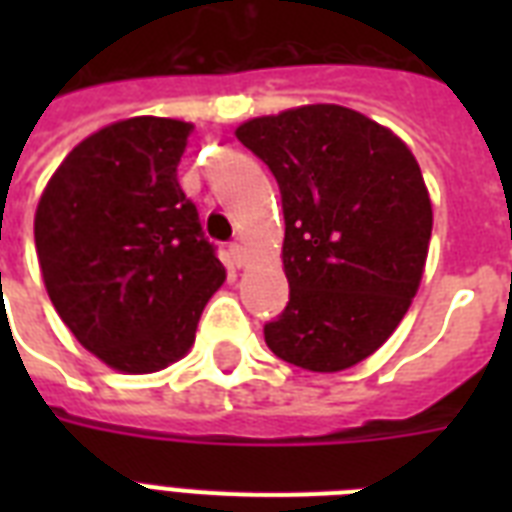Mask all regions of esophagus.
Masks as SVG:
<instances>
[{
	"label": "esophagus",
	"instance_id": "obj_1",
	"mask_svg": "<svg viewBox=\"0 0 512 512\" xmlns=\"http://www.w3.org/2000/svg\"><path fill=\"white\" fill-rule=\"evenodd\" d=\"M231 257H233V263L239 265V268L241 265H247V249L241 247L239 241H233L231 244Z\"/></svg>",
	"mask_w": 512,
	"mask_h": 512
}]
</instances>
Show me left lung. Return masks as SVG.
Returning a JSON list of instances; mask_svg holds the SVG:
<instances>
[{"mask_svg": "<svg viewBox=\"0 0 512 512\" xmlns=\"http://www.w3.org/2000/svg\"><path fill=\"white\" fill-rule=\"evenodd\" d=\"M279 180L289 303L268 348L332 374L388 340L420 289L433 204L396 132L335 103L287 108L236 127Z\"/></svg>", "mask_w": 512, "mask_h": 512, "instance_id": "left-lung-1", "label": "left lung"}]
</instances>
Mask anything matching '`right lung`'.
I'll use <instances>...</instances> for the list:
<instances>
[{
	"label": "right lung",
	"instance_id": "right-lung-1",
	"mask_svg": "<svg viewBox=\"0 0 512 512\" xmlns=\"http://www.w3.org/2000/svg\"><path fill=\"white\" fill-rule=\"evenodd\" d=\"M191 132L167 116L108 124L60 162L36 204L47 295L79 345L116 372L180 361L225 281L177 183Z\"/></svg>",
	"mask_w": 512,
	"mask_h": 512
}]
</instances>
